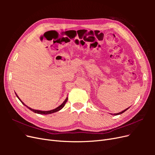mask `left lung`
I'll return each mask as SVG.
<instances>
[{"mask_svg":"<svg viewBox=\"0 0 155 155\" xmlns=\"http://www.w3.org/2000/svg\"><path fill=\"white\" fill-rule=\"evenodd\" d=\"M129 109V108H127V109H125L124 111H122V112H119V113H116V114H114V115H118V114H122L123 112H124L125 111H126L127 110Z\"/></svg>","mask_w":155,"mask_h":155,"instance_id":"8db88e82","label":"left lung"}]
</instances>
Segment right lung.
<instances>
[{"instance_id":"obj_1","label":"right lung","mask_w":155,"mask_h":155,"mask_svg":"<svg viewBox=\"0 0 155 155\" xmlns=\"http://www.w3.org/2000/svg\"><path fill=\"white\" fill-rule=\"evenodd\" d=\"M15 94H16V96H17V97L18 98V99H19V97H18V96L17 95V94L15 93ZM19 100L22 102V104H23V105H25L26 107H27L28 108V109H30V110H31V111H33V112H35V113H37V114H51V113H54V112H58V111H59V110H60L61 109H63V107L64 106V105H65V104H66V102L67 101V100H68V97H67L66 99H65V100L63 101V104L61 105H59V107H58L57 108H55V109H53V110H48V111H43V110H34V109H31V108H30V107H28V106H26L24 103H23L20 99H19Z\"/></svg>"}]
</instances>
